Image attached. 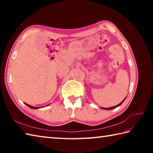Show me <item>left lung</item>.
<instances>
[{
    "label": "left lung",
    "mask_w": 153,
    "mask_h": 153,
    "mask_svg": "<svg viewBox=\"0 0 153 153\" xmlns=\"http://www.w3.org/2000/svg\"><path fill=\"white\" fill-rule=\"evenodd\" d=\"M125 99H126V98H124V100H123L122 102H120V104L117 105H116V106H114V107H108V108H103V109H106V110H111V109H113V108H116V107H119V106H120L121 104H122V102L124 101V100H125Z\"/></svg>",
    "instance_id": "1"
}]
</instances>
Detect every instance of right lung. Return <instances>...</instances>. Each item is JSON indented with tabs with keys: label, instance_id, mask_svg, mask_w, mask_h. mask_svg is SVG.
<instances>
[{
	"label": "right lung",
	"instance_id": "1",
	"mask_svg": "<svg viewBox=\"0 0 153 153\" xmlns=\"http://www.w3.org/2000/svg\"><path fill=\"white\" fill-rule=\"evenodd\" d=\"M25 105H27L28 107H30L31 108H33V109H35V108H38V107H32V106H31V105H28V104H26V103H25Z\"/></svg>",
	"mask_w": 153,
	"mask_h": 153
}]
</instances>
